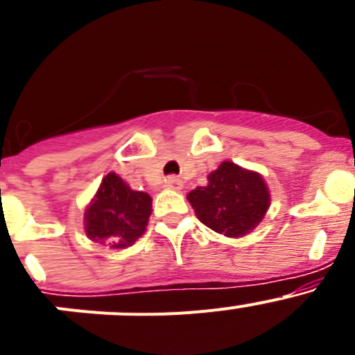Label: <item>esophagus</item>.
<instances>
[{"mask_svg":"<svg viewBox=\"0 0 355 355\" xmlns=\"http://www.w3.org/2000/svg\"><path fill=\"white\" fill-rule=\"evenodd\" d=\"M165 187L167 188H180L181 187V181L180 178H175V175H168L167 180H165Z\"/></svg>","mask_w":355,"mask_h":355,"instance_id":"esophagus-1","label":"esophagus"}]
</instances>
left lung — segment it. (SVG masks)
<instances>
[{
	"label": "left lung",
	"instance_id": "1",
	"mask_svg": "<svg viewBox=\"0 0 355 355\" xmlns=\"http://www.w3.org/2000/svg\"><path fill=\"white\" fill-rule=\"evenodd\" d=\"M197 218L229 238L245 236L258 227L270 206V193L261 174L222 162L208 175L206 187L188 193Z\"/></svg>",
	"mask_w": 355,
	"mask_h": 355
}]
</instances>
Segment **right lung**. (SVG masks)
<instances>
[{"mask_svg":"<svg viewBox=\"0 0 355 355\" xmlns=\"http://www.w3.org/2000/svg\"><path fill=\"white\" fill-rule=\"evenodd\" d=\"M149 193L131 190L115 172L103 178L85 211V233L112 249L133 245L146 231L150 216Z\"/></svg>","mask_w":355,"mask_h":355,"instance_id":"add662e5","label":"right lung"}]
</instances>
